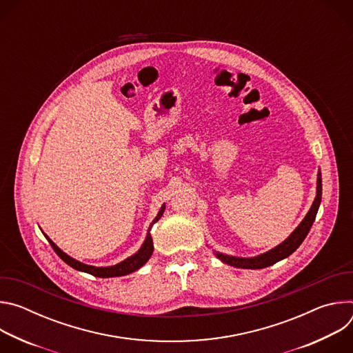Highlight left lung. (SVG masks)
<instances>
[{
	"label": "left lung",
	"instance_id": "8db88e82",
	"mask_svg": "<svg viewBox=\"0 0 353 353\" xmlns=\"http://www.w3.org/2000/svg\"><path fill=\"white\" fill-rule=\"evenodd\" d=\"M321 172H319L317 174V192H316V198L312 204V208L309 210V212L306 214V216L303 218L299 223V226L290 233V236L288 239H285L281 244H278L276 247L265 251V253L256 256V257H234V256H228L223 253H219V251H214L215 256L225 264L236 267V268H245V270H261V268H267L286 257H289L293 251L303 243V240L306 239L307 233L310 232V228L316 219L320 203H321Z\"/></svg>",
	"mask_w": 353,
	"mask_h": 353
}]
</instances>
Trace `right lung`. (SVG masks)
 Returning a JSON list of instances; mask_svg holds the SVG:
<instances>
[{
    "mask_svg": "<svg viewBox=\"0 0 353 353\" xmlns=\"http://www.w3.org/2000/svg\"><path fill=\"white\" fill-rule=\"evenodd\" d=\"M165 204L161 207L157 218L150 222L149 228H148V233H146V237L142 243V245L139 247V250L137 251L135 254L130 256L128 259H125L124 261L116 264V265H110V267H94V265H88V264H83L72 257H70L67 253H64V251L61 248H59V245L50 239L46 233H43L46 236V239L48 240V243L52 244V247L54 248V251L57 253V256L64 261L67 263L70 267H72L74 270L77 271H81V272H86V274H90L93 276H97V278H114V276H124V275H128L137 270H139L142 265H145L148 263V260L150 259V256H152L154 253V241H152V236H150V228H152L163 215L165 212Z\"/></svg>",
    "mask_w": 353,
    "mask_h": 353,
    "instance_id": "right-lung-1",
    "label": "right lung"
}]
</instances>
